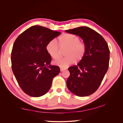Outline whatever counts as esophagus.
I'll return each instance as SVG.
<instances>
[{
  "mask_svg": "<svg viewBox=\"0 0 123 123\" xmlns=\"http://www.w3.org/2000/svg\"><path fill=\"white\" fill-rule=\"evenodd\" d=\"M67 69L66 68H60V71H65V70H66Z\"/></svg>",
  "mask_w": 123,
  "mask_h": 123,
  "instance_id": "34e87169",
  "label": "esophagus"
}]
</instances>
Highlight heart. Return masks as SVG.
Masks as SVG:
<instances>
[{"mask_svg":"<svg viewBox=\"0 0 123 123\" xmlns=\"http://www.w3.org/2000/svg\"><path fill=\"white\" fill-rule=\"evenodd\" d=\"M46 50L51 56L57 60L61 57V49H66L64 58L57 60L54 63L61 68H66L70 64L77 61L81 60L86 51V46L84 43L80 42V38L77 35L71 34H66L59 38L57 42L52 40L47 44Z\"/></svg>","mask_w":123,"mask_h":123,"instance_id":"b5f03b06","label":"heart"}]
</instances>
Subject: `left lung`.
Segmentation results:
<instances>
[{
    "mask_svg": "<svg viewBox=\"0 0 123 123\" xmlns=\"http://www.w3.org/2000/svg\"><path fill=\"white\" fill-rule=\"evenodd\" d=\"M81 38L86 46L85 56L77 65L69 68L68 89L74 95L86 97L98 89L107 71L110 51L103 36L91 28L82 26L66 30Z\"/></svg>",
    "mask_w": 123,
    "mask_h": 123,
    "instance_id": "8db88e82",
    "label": "left lung"
}]
</instances>
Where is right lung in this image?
I'll return each mask as SVG.
<instances>
[{"label": "right lung", "mask_w": 123, "mask_h": 123, "mask_svg": "<svg viewBox=\"0 0 123 123\" xmlns=\"http://www.w3.org/2000/svg\"><path fill=\"white\" fill-rule=\"evenodd\" d=\"M61 33L33 26L18 36L13 45L12 68L18 85L27 95L41 97L50 89L60 68L51 66V56L46 46Z\"/></svg>", "instance_id": "obj_1"}]
</instances>
